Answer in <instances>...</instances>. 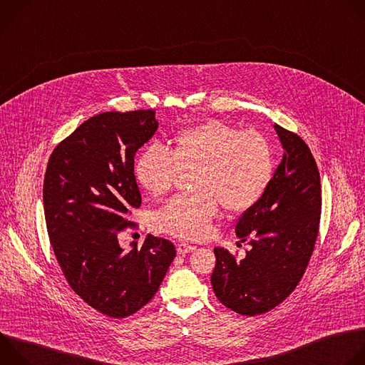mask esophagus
I'll return each instance as SVG.
<instances>
[{
    "label": "esophagus",
    "mask_w": 365,
    "mask_h": 365,
    "mask_svg": "<svg viewBox=\"0 0 365 365\" xmlns=\"http://www.w3.org/2000/svg\"><path fill=\"white\" fill-rule=\"evenodd\" d=\"M193 250H195V247L190 245V244H186V242H180V244H178V247H176V251H178V254H180V255H185V254H187V252H192Z\"/></svg>",
    "instance_id": "34e87169"
}]
</instances>
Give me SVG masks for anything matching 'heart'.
<instances>
[{"label":"heart","mask_w":365,"mask_h":365,"mask_svg":"<svg viewBox=\"0 0 365 365\" xmlns=\"http://www.w3.org/2000/svg\"><path fill=\"white\" fill-rule=\"evenodd\" d=\"M190 169L196 190L172 197L155 225L179 238L200 240L210 234L220 202L242 212L262 199L273 176L272 147L257 131L210 120L179 131L168 148L145 147L134 163L135 179L153 196L166 195L179 172Z\"/></svg>","instance_id":"1"}]
</instances>
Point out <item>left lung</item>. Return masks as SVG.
Listing matches in <instances>:
<instances>
[{
  "instance_id": "left-lung-1",
  "label": "left lung",
  "mask_w": 365,
  "mask_h": 365,
  "mask_svg": "<svg viewBox=\"0 0 365 365\" xmlns=\"http://www.w3.org/2000/svg\"><path fill=\"white\" fill-rule=\"evenodd\" d=\"M283 158L262 196L235 225L250 244L242 259L214 250L211 276L220 302L240 315L255 317L282 303L300 282L314 252L321 220V178L307 144L274 124Z\"/></svg>"
}]
</instances>
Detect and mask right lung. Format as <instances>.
Segmentation results:
<instances>
[{
	"instance_id": "obj_1",
	"label": "right lung",
	"mask_w": 365,
	"mask_h": 365,
	"mask_svg": "<svg viewBox=\"0 0 365 365\" xmlns=\"http://www.w3.org/2000/svg\"><path fill=\"white\" fill-rule=\"evenodd\" d=\"M153 110L102 113L51 153L43 183L51 248L73 292L110 318H127L159 290L175 245L147 235L124 251L118 234L141 205L134 155L158 130Z\"/></svg>"
}]
</instances>
